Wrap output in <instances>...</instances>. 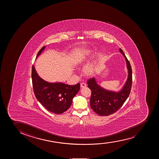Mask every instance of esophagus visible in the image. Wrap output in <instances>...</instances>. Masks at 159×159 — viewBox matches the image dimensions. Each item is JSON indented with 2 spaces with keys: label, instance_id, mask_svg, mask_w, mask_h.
Instances as JSON below:
<instances>
[{
  "label": "esophagus",
  "instance_id": "obj_1",
  "mask_svg": "<svg viewBox=\"0 0 159 159\" xmlns=\"http://www.w3.org/2000/svg\"><path fill=\"white\" fill-rule=\"evenodd\" d=\"M87 87V85H86V84H84V83H81L80 84V87L81 88H85V87Z\"/></svg>",
  "mask_w": 159,
  "mask_h": 159
}]
</instances>
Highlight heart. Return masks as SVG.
Masks as SVG:
<instances>
[{
	"label": "heart",
	"instance_id": "b5f03b06",
	"mask_svg": "<svg viewBox=\"0 0 159 159\" xmlns=\"http://www.w3.org/2000/svg\"><path fill=\"white\" fill-rule=\"evenodd\" d=\"M91 50L81 51L75 54L72 60V64L75 66H80L87 61L88 57L91 53ZM95 71V65L94 62L87 64L83 69L84 75L86 76H91Z\"/></svg>",
	"mask_w": 159,
	"mask_h": 159
}]
</instances>
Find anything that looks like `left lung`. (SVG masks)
<instances>
[{
	"label": "left lung",
	"instance_id": "1",
	"mask_svg": "<svg viewBox=\"0 0 159 159\" xmlns=\"http://www.w3.org/2000/svg\"><path fill=\"white\" fill-rule=\"evenodd\" d=\"M119 51L125 60L128 72L127 80L121 90L118 92L106 90L98 84L94 77L89 79L87 82L92 92L91 108L102 116H107L116 112L124 104L130 93L132 84V68L121 48Z\"/></svg>",
	"mask_w": 159,
	"mask_h": 159
}]
</instances>
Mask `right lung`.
I'll return each instance as SVG.
<instances>
[{
  "label": "right lung",
  "mask_w": 159,
  "mask_h": 159,
  "mask_svg": "<svg viewBox=\"0 0 159 159\" xmlns=\"http://www.w3.org/2000/svg\"><path fill=\"white\" fill-rule=\"evenodd\" d=\"M46 48H42L38 52L36 58ZM32 79L34 92L42 105L49 111L61 114L70 108L72 99L80 90V84L68 85L62 82H49L44 80L38 75L33 66Z\"/></svg>",
  "instance_id": "obj_1"
}]
</instances>
